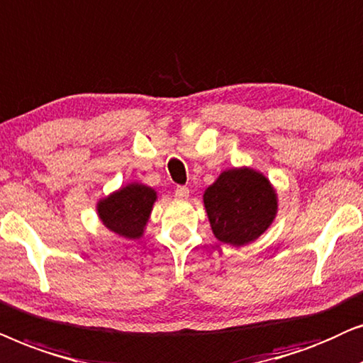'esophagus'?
Segmentation results:
<instances>
[{"label":"esophagus","instance_id":"1","mask_svg":"<svg viewBox=\"0 0 363 363\" xmlns=\"http://www.w3.org/2000/svg\"><path fill=\"white\" fill-rule=\"evenodd\" d=\"M174 196H176V199H179V201L189 199V189H187L186 186H179L176 192H174Z\"/></svg>","mask_w":363,"mask_h":363}]
</instances>
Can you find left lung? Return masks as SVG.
I'll return each mask as SVG.
<instances>
[{"label": "left lung", "instance_id": "1", "mask_svg": "<svg viewBox=\"0 0 363 363\" xmlns=\"http://www.w3.org/2000/svg\"><path fill=\"white\" fill-rule=\"evenodd\" d=\"M212 234L234 247L259 239L279 209L272 182L252 167H232L219 174L202 196Z\"/></svg>", "mask_w": 363, "mask_h": 363}]
</instances>
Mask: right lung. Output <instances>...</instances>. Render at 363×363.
Segmentation results:
<instances>
[{"mask_svg":"<svg viewBox=\"0 0 363 363\" xmlns=\"http://www.w3.org/2000/svg\"><path fill=\"white\" fill-rule=\"evenodd\" d=\"M156 201V189L143 182H129L99 199L96 211L106 229L119 238L136 240L144 235Z\"/></svg>","mask_w":363,"mask_h":363,"instance_id":"obj_1","label":"right lung"}]
</instances>
